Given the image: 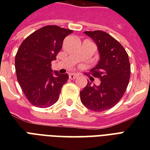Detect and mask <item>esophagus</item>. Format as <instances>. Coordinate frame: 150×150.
Segmentation results:
<instances>
[{
  "label": "esophagus",
  "mask_w": 150,
  "mask_h": 150,
  "mask_svg": "<svg viewBox=\"0 0 150 150\" xmlns=\"http://www.w3.org/2000/svg\"><path fill=\"white\" fill-rule=\"evenodd\" d=\"M78 77V75L77 74H73V73H70L69 74V78L71 79H76Z\"/></svg>",
  "instance_id": "34e87169"
}]
</instances>
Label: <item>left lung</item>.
I'll return each instance as SVG.
<instances>
[{
    "label": "left lung",
    "instance_id": "obj_1",
    "mask_svg": "<svg viewBox=\"0 0 150 150\" xmlns=\"http://www.w3.org/2000/svg\"><path fill=\"white\" fill-rule=\"evenodd\" d=\"M92 38L100 54L99 62L91 69V75L100 79V84H88L80 91L85 107L102 112L115 106L125 94L130 79L129 55L123 46L106 32L85 31Z\"/></svg>",
    "mask_w": 150,
    "mask_h": 150
}]
</instances>
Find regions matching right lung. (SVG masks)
<instances>
[{"instance_id":"1","label":"right lung","mask_w":150,"mask_h":150,"mask_svg":"<svg viewBox=\"0 0 150 150\" xmlns=\"http://www.w3.org/2000/svg\"><path fill=\"white\" fill-rule=\"evenodd\" d=\"M73 31L58 25H46L22 42L15 57L19 84L31 104L48 108L55 104L67 74L53 71L51 62L61 50L63 40Z\"/></svg>"}]
</instances>
